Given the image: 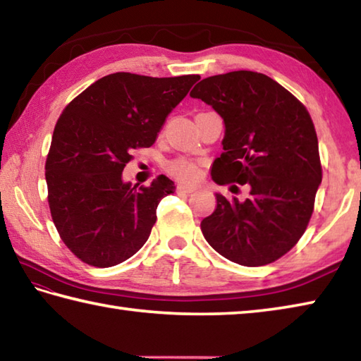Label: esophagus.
Instances as JSON below:
<instances>
[{
	"instance_id": "1",
	"label": "esophagus",
	"mask_w": 361,
	"mask_h": 361,
	"mask_svg": "<svg viewBox=\"0 0 361 361\" xmlns=\"http://www.w3.org/2000/svg\"><path fill=\"white\" fill-rule=\"evenodd\" d=\"M176 190H178L180 194H192V192H195L197 188L195 186H190V185H178Z\"/></svg>"
}]
</instances>
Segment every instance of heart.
Instances as JSON below:
<instances>
[{"label": "heart", "instance_id": "1", "mask_svg": "<svg viewBox=\"0 0 361 361\" xmlns=\"http://www.w3.org/2000/svg\"><path fill=\"white\" fill-rule=\"evenodd\" d=\"M171 172L183 181H194L197 176H199V169L190 161H175L171 164Z\"/></svg>", "mask_w": 361, "mask_h": 361}]
</instances>
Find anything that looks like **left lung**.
<instances>
[{
    "instance_id": "8db88e82",
    "label": "left lung",
    "mask_w": 361,
    "mask_h": 361,
    "mask_svg": "<svg viewBox=\"0 0 361 361\" xmlns=\"http://www.w3.org/2000/svg\"><path fill=\"white\" fill-rule=\"evenodd\" d=\"M190 97L225 125L211 178L249 188L243 202L216 192L214 213L200 224L203 236L233 263L269 264L298 244L313 214L322 181L313 120L283 86L250 70L204 78Z\"/></svg>"
}]
</instances>
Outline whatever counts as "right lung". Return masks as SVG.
Here are the masks:
<instances>
[{
  "label": "right lung",
  "instance_id": "add662e5",
  "mask_svg": "<svg viewBox=\"0 0 361 361\" xmlns=\"http://www.w3.org/2000/svg\"><path fill=\"white\" fill-rule=\"evenodd\" d=\"M199 80L117 72L63 109L45 164L48 203L63 244L86 264H120L147 243L158 204L175 185L159 175L137 188L122 172L136 148L154 144L167 116Z\"/></svg>",
  "mask_w": 361,
  "mask_h": 361
}]
</instances>
